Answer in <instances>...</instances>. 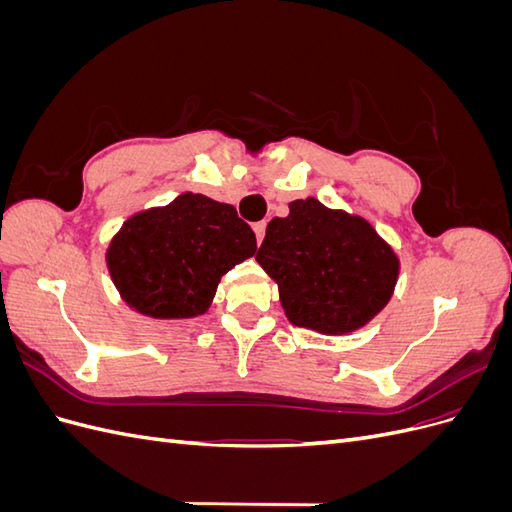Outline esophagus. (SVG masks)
I'll return each instance as SVG.
<instances>
[{"mask_svg": "<svg viewBox=\"0 0 512 512\" xmlns=\"http://www.w3.org/2000/svg\"><path fill=\"white\" fill-rule=\"evenodd\" d=\"M265 228H267V224H265V222H258V224H254V232H256V241H258V245L262 243V239H265Z\"/></svg>", "mask_w": 512, "mask_h": 512, "instance_id": "obj_1", "label": "esophagus"}]
</instances>
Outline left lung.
Returning <instances> with one entry per match:
<instances>
[{"label":"left lung","instance_id":"1","mask_svg":"<svg viewBox=\"0 0 512 512\" xmlns=\"http://www.w3.org/2000/svg\"><path fill=\"white\" fill-rule=\"evenodd\" d=\"M273 218L256 254L280 290L294 327L348 335L378 316L399 280V256L361 215L324 207L318 198L292 200Z\"/></svg>","mask_w":512,"mask_h":512}]
</instances>
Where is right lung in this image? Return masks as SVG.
I'll list each match as a JSON object with an SVG mask.
<instances>
[{
	"label": "right lung",
	"mask_w": 512,
	"mask_h": 512,
	"mask_svg": "<svg viewBox=\"0 0 512 512\" xmlns=\"http://www.w3.org/2000/svg\"><path fill=\"white\" fill-rule=\"evenodd\" d=\"M256 252V235L232 205L183 192L134 213L106 247L121 301L156 320L205 314L232 267Z\"/></svg>",
	"instance_id": "obj_1"
}]
</instances>
